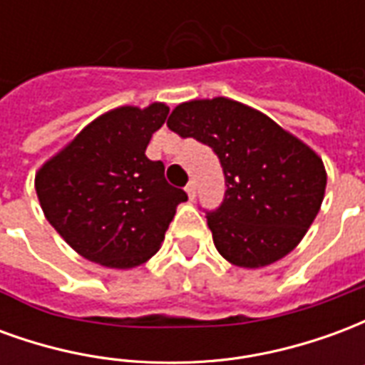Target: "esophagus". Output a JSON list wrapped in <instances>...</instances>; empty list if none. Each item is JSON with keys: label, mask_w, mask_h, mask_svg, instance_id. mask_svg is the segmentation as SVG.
I'll list each match as a JSON object with an SVG mask.
<instances>
[{"label": "esophagus", "mask_w": 365, "mask_h": 365, "mask_svg": "<svg viewBox=\"0 0 365 365\" xmlns=\"http://www.w3.org/2000/svg\"><path fill=\"white\" fill-rule=\"evenodd\" d=\"M185 191H187L190 199H193V195H195V182H193V180H191V182L185 185Z\"/></svg>", "instance_id": "esophagus-1"}]
</instances>
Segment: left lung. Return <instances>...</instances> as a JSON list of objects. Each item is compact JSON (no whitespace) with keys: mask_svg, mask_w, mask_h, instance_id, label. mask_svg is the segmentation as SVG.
<instances>
[{"mask_svg":"<svg viewBox=\"0 0 365 365\" xmlns=\"http://www.w3.org/2000/svg\"><path fill=\"white\" fill-rule=\"evenodd\" d=\"M168 127L219 156L225 197L207 211L222 258L262 268L289 254L321 209L327 172L307 144L248 105L227 97L175 107Z\"/></svg>","mask_w":365,"mask_h":365,"instance_id":"obj_1","label":"left lung"}]
</instances>
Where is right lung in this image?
Instances as JSON below:
<instances>
[{"instance_id":"add662e5","label":"right lung","mask_w":365,"mask_h":365,"mask_svg":"<svg viewBox=\"0 0 365 365\" xmlns=\"http://www.w3.org/2000/svg\"><path fill=\"white\" fill-rule=\"evenodd\" d=\"M168 111L164 103L113 109L38 170L35 190L44 217L86 260L140 266L187 199L166 182L164 164L144 154Z\"/></svg>"}]
</instances>
